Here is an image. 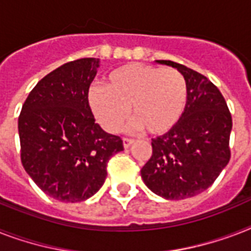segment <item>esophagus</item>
Instances as JSON below:
<instances>
[{
    "instance_id": "obj_1",
    "label": "esophagus",
    "mask_w": 251,
    "mask_h": 251,
    "mask_svg": "<svg viewBox=\"0 0 251 251\" xmlns=\"http://www.w3.org/2000/svg\"><path fill=\"white\" fill-rule=\"evenodd\" d=\"M122 143H124V147H125V149H129L130 146L134 143V141L133 139H129V138H124V139H122Z\"/></svg>"
}]
</instances>
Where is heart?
Returning a JSON list of instances; mask_svg holds the SVG:
<instances>
[{
    "label": "heart",
    "instance_id": "heart-1",
    "mask_svg": "<svg viewBox=\"0 0 251 251\" xmlns=\"http://www.w3.org/2000/svg\"><path fill=\"white\" fill-rule=\"evenodd\" d=\"M187 83L175 69L143 64L124 65L108 74L105 87L88 91V102L99 124L116 133L129 116L133 127L164 135L181 121L187 105Z\"/></svg>",
    "mask_w": 251,
    "mask_h": 251
}]
</instances>
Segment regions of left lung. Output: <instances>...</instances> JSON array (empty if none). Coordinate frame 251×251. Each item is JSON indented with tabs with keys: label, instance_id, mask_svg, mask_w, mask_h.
I'll return each mask as SVG.
<instances>
[{
	"label": "left lung",
	"instance_id": "left-lung-1",
	"mask_svg": "<svg viewBox=\"0 0 251 251\" xmlns=\"http://www.w3.org/2000/svg\"><path fill=\"white\" fill-rule=\"evenodd\" d=\"M156 62L185 76L187 105L175 129L152 139V156L141 176L159 197L191 198L208 189L229 161L232 116L222 92L206 76L173 61Z\"/></svg>",
	"mask_w": 251,
	"mask_h": 251
}]
</instances>
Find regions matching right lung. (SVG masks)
<instances>
[{"label":"right lung","mask_w":251,"mask_h":251,"mask_svg":"<svg viewBox=\"0 0 251 251\" xmlns=\"http://www.w3.org/2000/svg\"><path fill=\"white\" fill-rule=\"evenodd\" d=\"M99 58L62 65L35 86L18 120L21 159L45 194L83 202L104 185L106 164L124 150L122 139L95 122L88 104Z\"/></svg>","instance_id":"right-lung-1"}]
</instances>
